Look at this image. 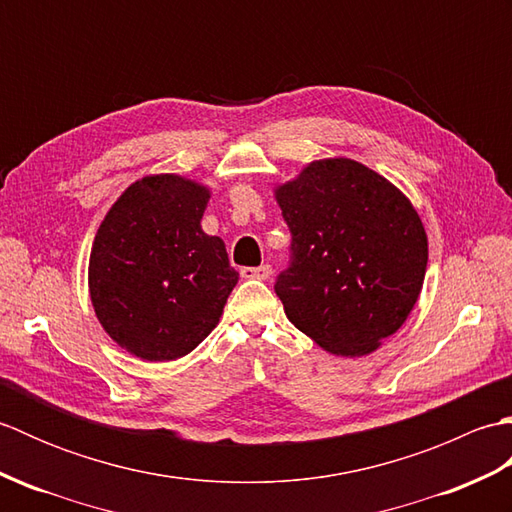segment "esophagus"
Returning <instances> with one entry per match:
<instances>
[{
  "instance_id": "esophagus-1",
  "label": "esophagus",
  "mask_w": 512,
  "mask_h": 512,
  "mask_svg": "<svg viewBox=\"0 0 512 512\" xmlns=\"http://www.w3.org/2000/svg\"><path fill=\"white\" fill-rule=\"evenodd\" d=\"M270 275H273V268H270L268 264L264 266H257V268H242V277L244 279H270Z\"/></svg>"
}]
</instances>
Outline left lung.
<instances>
[{"label": "left lung", "mask_w": 512, "mask_h": 512, "mask_svg": "<svg viewBox=\"0 0 512 512\" xmlns=\"http://www.w3.org/2000/svg\"><path fill=\"white\" fill-rule=\"evenodd\" d=\"M273 191L292 233V264L275 286L286 317L334 356L376 352L424 284L429 242L416 206L343 156L312 160Z\"/></svg>", "instance_id": "1"}]
</instances>
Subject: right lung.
<instances>
[{"mask_svg": "<svg viewBox=\"0 0 512 512\" xmlns=\"http://www.w3.org/2000/svg\"><path fill=\"white\" fill-rule=\"evenodd\" d=\"M211 189L151 173L118 195L94 235L88 288L96 319L125 352L176 361L209 336L239 273L222 237L202 231Z\"/></svg>", "mask_w": 512, "mask_h": 512, "instance_id": "obj_1", "label": "right lung"}]
</instances>
